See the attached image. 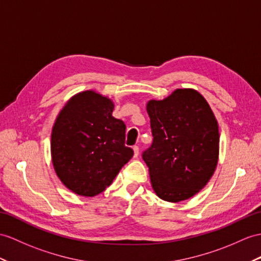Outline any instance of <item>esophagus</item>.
I'll return each instance as SVG.
<instances>
[{
	"instance_id": "1",
	"label": "esophagus",
	"mask_w": 261,
	"mask_h": 261,
	"mask_svg": "<svg viewBox=\"0 0 261 261\" xmlns=\"http://www.w3.org/2000/svg\"><path fill=\"white\" fill-rule=\"evenodd\" d=\"M133 150H134V157H137V156H138V154H139V148H138V146H134V147H133Z\"/></svg>"
}]
</instances>
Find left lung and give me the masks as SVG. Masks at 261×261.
<instances>
[{
    "mask_svg": "<svg viewBox=\"0 0 261 261\" xmlns=\"http://www.w3.org/2000/svg\"><path fill=\"white\" fill-rule=\"evenodd\" d=\"M154 139L144 151L150 184L161 199L178 202L204 188L219 156L218 122L205 97L193 88H177L146 105Z\"/></svg>",
    "mask_w": 261,
    "mask_h": 261,
    "instance_id": "obj_1",
    "label": "left lung"
}]
</instances>
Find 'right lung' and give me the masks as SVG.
Segmentation results:
<instances>
[{
	"label": "right lung",
	"instance_id": "obj_1",
	"mask_svg": "<svg viewBox=\"0 0 261 261\" xmlns=\"http://www.w3.org/2000/svg\"><path fill=\"white\" fill-rule=\"evenodd\" d=\"M111 98L93 90L75 94L57 115L50 135L55 173L76 195L94 197L109 187L134 155L126 126L114 117Z\"/></svg>",
	"mask_w": 261,
	"mask_h": 261
}]
</instances>
